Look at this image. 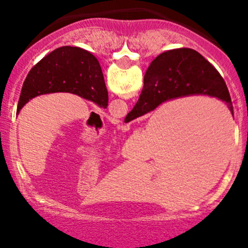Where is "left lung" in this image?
Wrapping results in <instances>:
<instances>
[{
	"label": "left lung",
	"instance_id": "8db88e82",
	"mask_svg": "<svg viewBox=\"0 0 248 248\" xmlns=\"http://www.w3.org/2000/svg\"><path fill=\"white\" fill-rule=\"evenodd\" d=\"M54 92H69L99 107H108V91L99 62L80 47H59L30 71L22 85L16 114L29 99Z\"/></svg>",
	"mask_w": 248,
	"mask_h": 248
}]
</instances>
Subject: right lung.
<instances>
[{
  "mask_svg": "<svg viewBox=\"0 0 248 248\" xmlns=\"http://www.w3.org/2000/svg\"><path fill=\"white\" fill-rule=\"evenodd\" d=\"M189 94H209L232 104L223 78L209 61L193 49H174L157 56L147 68L144 87L133 110L124 119L129 122L169 99Z\"/></svg>",
  "mask_w": 248,
  "mask_h": 248,
  "instance_id": "obj_1",
  "label": "right lung"
}]
</instances>
